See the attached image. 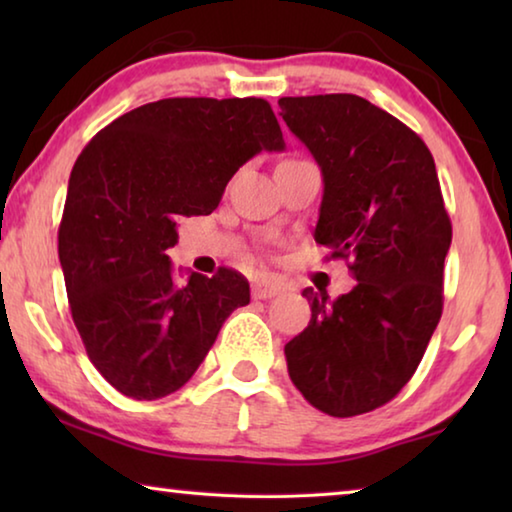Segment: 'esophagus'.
Wrapping results in <instances>:
<instances>
[{
	"label": "esophagus",
	"mask_w": 512,
	"mask_h": 512,
	"mask_svg": "<svg viewBox=\"0 0 512 512\" xmlns=\"http://www.w3.org/2000/svg\"><path fill=\"white\" fill-rule=\"evenodd\" d=\"M277 293H282V287L275 282H257L253 284V298L255 300H266V298H275Z\"/></svg>",
	"instance_id": "obj_1"
}]
</instances>
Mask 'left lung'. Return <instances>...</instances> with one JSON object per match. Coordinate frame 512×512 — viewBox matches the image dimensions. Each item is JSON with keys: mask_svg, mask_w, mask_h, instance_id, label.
<instances>
[{"mask_svg": "<svg viewBox=\"0 0 512 512\" xmlns=\"http://www.w3.org/2000/svg\"><path fill=\"white\" fill-rule=\"evenodd\" d=\"M323 173L314 239L352 259L354 289H305L311 320L284 345L289 377L334 418L379 409L402 391L443 314L452 223L418 135L357 94L277 101Z\"/></svg>", "mask_w": 512, "mask_h": 512, "instance_id": "8db88e82", "label": "left lung"}]
</instances>
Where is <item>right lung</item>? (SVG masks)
<instances>
[{
  "label": "right lung",
  "mask_w": 512,
  "mask_h": 512,
  "mask_svg": "<svg viewBox=\"0 0 512 512\" xmlns=\"http://www.w3.org/2000/svg\"><path fill=\"white\" fill-rule=\"evenodd\" d=\"M284 137L264 99H162L92 137L69 176L58 257L74 325L110 386L133 400L183 388L250 302L221 268L173 280L178 221L216 210L228 180Z\"/></svg>",
  "instance_id": "obj_1"
}]
</instances>
